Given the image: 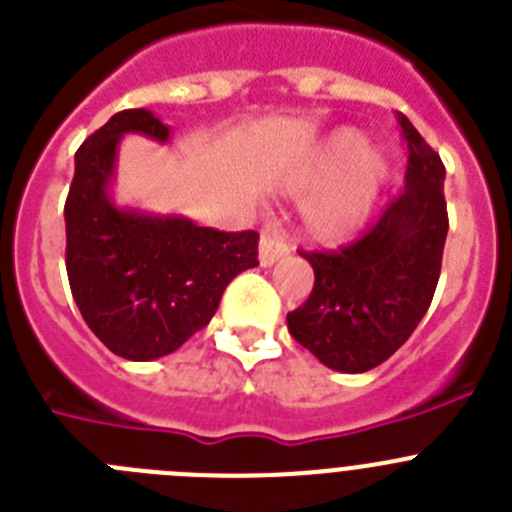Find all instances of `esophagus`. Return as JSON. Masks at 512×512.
I'll return each mask as SVG.
<instances>
[{
    "label": "esophagus",
    "instance_id": "1",
    "mask_svg": "<svg viewBox=\"0 0 512 512\" xmlns=\"http://www.w3.org/2000/svg\"><path fill=\"white\" fill-rule=\"evenodd\" d=\"M288 252H290L288 239H285V234L280 232L278 227H273V224L262 227L260 232V265L262 267L275 265V262H278L280 257L288 255Z\"/></svg>",
    "mask_w": 512,
    "mask_h": 512
}]
</instances>
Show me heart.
<instances>
[{"instance_id": "heart-1", "label": "heart", "mask_w": 512, "mask_h": 512, "mask_svg": "<svg viewBox=\"0 0 512 512\" xmlns=\"http://www.w3.org/2000/svg\"><path fill=\"white\" fill-rule=\"evenodd\" d=\"M388 176V158L367 147L362 132L349 127L331 132L308 168V183L326 186L319 199L308 206V232L324 242L352 237L375 209Z\"/></svg>"}]
</instances>
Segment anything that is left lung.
I'll use <instances>...</instances> for the list:
<instances>
[{
  "label": "left lung",
  "instance_id": "1",
  "mask_svg": "<svg viewBox=\"0 0 512 512\" xmlns=\"http://www.w3.org/2000/svg\"><path fill=\"white\" fill-rule=\"evenodd\" d=\"M405 188L365 237L336 252H301L313 267L308 301L288 313V331L321 365L367 372L398 352L426 316L441 273L449 216L446 168L411 119Z\"/></svg>",
  "mask_w": 512,
  "mask_h": 512
}]
</instances>
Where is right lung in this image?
I'll return each mask as SVG.
<instances>
[{
  "mask_svg": "<svg viewBox=\"0 0 512 512\" xmlns=\"http://www.w3.org/2000/svg\"><path fill=\"white\" fill-rule=\"evenodd\" d=\"M130 132L170 140L153 112L124 109L78 147L66 199V270L73 301L104 347L150 362L209 324L224 288L257 265L260 234L114 204L117 147Z\"/></svg>",
  "mask_w": 512,
  "mask_h": 512,
  "instance_id": "1",
  "label": "right lung"
}]
</instances>
